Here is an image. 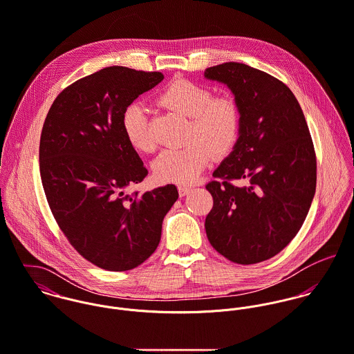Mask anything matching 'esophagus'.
I'll return each instance as SVG.
<instances>
[{
  "label": "esophagus",
  "instance_id": "esophagus-1",
  "mask_svg": "<svg viewBox=\"0 0 354 354\" xmlns=\"http://www.w3.org/2000/svg\"><path fill=\"white\" fill-rule=\"evenodd\" d=\"M192 190H193V189H192V187H189V186H179V194H180V197L187 196Z\"/></svg>",
  "mask_w": 354,
  "mask_h": 354
}]
</instances>
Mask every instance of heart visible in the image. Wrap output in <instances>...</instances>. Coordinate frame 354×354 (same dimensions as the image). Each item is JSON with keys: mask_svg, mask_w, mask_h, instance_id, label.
Wrapping results in <instances>:
<instances>
[{"mask_svg": "<svg viewBox=\"0 0 354 354\" xmlns=\"http://www.w3.org/2000/svg\"><path fill=\"white\" fill-rule=\"evenodd\" d=\"M157 102L190 119L187 145L182 149H167L153 161V175L158 182L193 183L212 162L214 154H227L238 141L241 109L230 95L213 97L208 87L178 77L158 93ZM122 129L133 149L141 153L154 149L147 129V115L141 104H131L124 109Z\"/></svg>", "mask_w": 354, "mask_h": 354, "instance_id": "obj_1", "label": "heart"}]
</instances>
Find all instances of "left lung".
<instances>
[{
  "instance_id": "left-lung-1",
  "label": "left lung",
  "mask_w": 354,
  "mask_h": 354,
  "mask_svg": "<svg viewBox=\"0 0 354 354\" xmlns=\"http://www.w3.org/2000/svg\"><path fill=\"white\" fill-rule=\"evenodd\" d=\"M225 84L241 109L232 151L207 185L205 218L213 248L236 264H256L283 250L299 231L316 190V156L302 109L291 90L267 72L223 63L204 72ZM245 180L235 187L231 180Z\"/></svg>"
}]
</instances>
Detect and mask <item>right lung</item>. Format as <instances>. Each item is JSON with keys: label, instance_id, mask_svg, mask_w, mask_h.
I'll return each mask as SVG.
<instances>
[{"label": "right lung", "instance_id": "add662e5", "mask_svg": "<svg viewBox=\"0 0 354 354\" xmlns=\"http://www.w3.org/2000/svg\"><path fill=\"white\" fill-rule=\"evenodd\" d=\"M161 72L106 67L63 90L39 142V172L52 213L72 246L94 266L129 271L157 249L175 185L126 194L147 175L122 129V115Z\"/></svg>", "mask_w": 354, "mask_h": 354}]
</instances>
